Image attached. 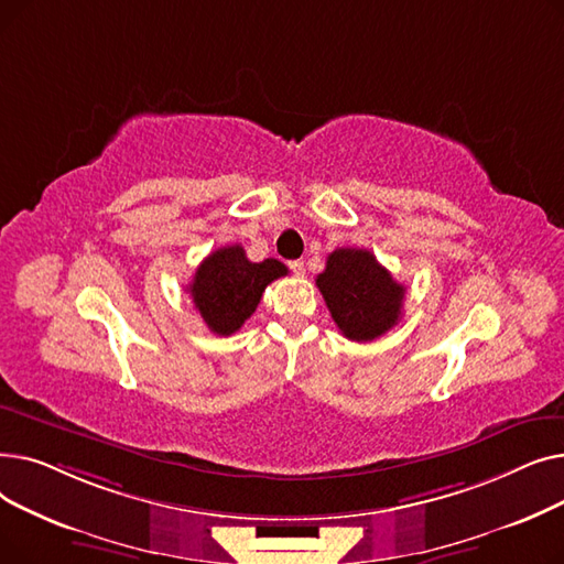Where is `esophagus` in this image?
Instances as JSON below:
<instances>
[{"label": "esophagus", "mask_w": 564, "mask_h": 564, "mask_svg": "<svg viewBox=\"0 0 564 564\" xmlns=\"http://www.w3.org/2000/svg\"><path fill=\"white\" fill-rule=\"evenodd\" d=\"M290 270L297 274V276H304L306 274V264H304V260H292L290 262Z\"/></svg>", "instance_id": "esophagus-1"}]
</instances>
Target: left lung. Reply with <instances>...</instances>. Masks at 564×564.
<instances>
[{"instance_id": "obj_1", "label": "left lung", "mask_w": 564, "mask_h": 564, "mask_svg": "<svg viewBox=\"0 0 564 564\" xmlns=\"http://www.w3.org/2000/svg\"><path fill=\"white\" fill-rule=\"evenodd\" d=\"M315 283L349 340H375L393 329L402 315L404 285L368 249H336Z\"/></svg>"}]
</instances>
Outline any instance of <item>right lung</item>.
I'll use <instances>...</instances> for the list:
<instances>
[{
	"mask_svg": "<svg viewBox=\"0 0 564 564\" xmlns=\"http://www.w3.org/2000/svg\"><path fill=\"white\" fill-rule=\"evenodd\" d=\"M288 274L274 258L251 262L240 245L221 247L207 256L189 283V294L207 329L217 336L240 332L253 315L264 288Z\"/></svg>",
	"mask_w": 564,
	"mask_h": 564,
	"instance_id": "1",
	"label": "right lung"
}]
</instances>
